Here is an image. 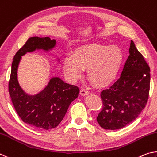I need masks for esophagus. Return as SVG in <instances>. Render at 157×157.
<instances>
[{
  "label": "esophagus",
  "instance_id": "esophagus-1",
  "mask_svg": "<svg viewBox=\"0 0 157 157\" xmlns=\"http://www.w3.org/2000/svg\"><path fill=\"white\" fill-rule=\"evenodd\" d=\"M90 94V92L87 91L85 89H81L80 90V94L81 96H86V95H88Z\"/></svg>",
  "mask_w": 157,
  "mask_h": 157
}]
</instances>
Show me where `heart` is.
<instances>
[{
  "label": "heart",
  "mask_w": 157,
  "mask_h": 157,
  "mask_svg": "<svg viewBox=\"0 0 157 157\" xmlns=\"http://www.w3.org/2000/svg\"><path fill=\"white\" fill-rule=\"evenodd\" d=\"M122 49L117 45L89 43L76 48L63 61V70L70 81L81 78L87 69V76L100 88L108 87L119 76L123 62Z\"/></svg>",
  "instance_id": "b5f03b06"
}]
</instances>
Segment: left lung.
Masks as SVG:
<instances>
[{
  "mask_svg": "<svg viewBox=\"0 0 157 157\" xmlns=\"http://www.w3.org/2000/svg\"><path fill=\"white\" fill-rule=\"evenodd\" d=\"M129 53L120 78L101 92L103 105L97 121L105 130H119L130 124L141 114L147 102L150 67L132 40Z\"/></svg>",
  "mask_w": 157,
  "mask_h": 157,
  "instance_id": "obj_1",
  "label": "left lung"
}]
</instances>
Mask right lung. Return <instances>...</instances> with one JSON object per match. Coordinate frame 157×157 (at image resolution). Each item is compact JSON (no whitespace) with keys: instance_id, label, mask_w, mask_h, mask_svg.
I'll list each match as a JSON object with an SVG mask.
<instances>
[{"instance_id":"add662e5","label":"right lung","mask_w":157,"mask_h":157,"mask_svg":"<svg viewBox=\"0 0 157 157\" xmlns=\"http://www.w3.org/2000/svg\"><path fill=\"white\" fill-rule=\"evenodd\" d=\"M56 43V40L49 37L29 38L13 57L9 81V93L18 116L27 124L42 130L59 125L71 103L78 97L79 88L65 83L59 77H52L42 91L29 95L18 83V68L21 56L27 52L39 49L48 52Z\"/></svg>"}]
</instances>
